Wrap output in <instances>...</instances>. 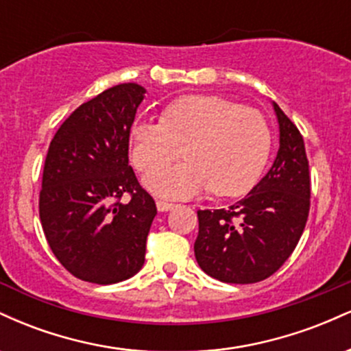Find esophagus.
<instances>
[{
	"mask_svg": "<svg viewBox=\"0 0 351 351\" xmlns=\"http://www.w3.org/2000/svg\"><path fill=\"white\" fill-rule=\"evenodd\" d=\"M156 208H158V211L165 213V211H170V209H173V208H176V204L160 199V201H156Z\"/></svg>",
	"mask_w": 351,
	"mask_h": 351,
	"instance_id": "34e87169",
	"label": "esophagus"
}]
</instances>
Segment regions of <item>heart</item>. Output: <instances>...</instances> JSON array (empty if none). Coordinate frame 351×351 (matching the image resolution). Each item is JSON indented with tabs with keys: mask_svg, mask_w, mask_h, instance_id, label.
<instances>
[{
	"mask_svg": "<svg viewBox=\"0 0 351 351\" xmlns=\"http://www.w3.org/2000/svg\"><path fill=\"white\" fill-rule=\"evenodd\" d=\"M267 120L251 107L217 95H183L165 107L162 120L136 119L130 127V156L148 171L143 183L162 198L186 199L213 189L217 196L247 193L263 175L271 153ZM185 148L189 160L178 159Z\"/></svg>",
	"mask_w": 351,
	"mask_h": 351,
	"instance_id": "obj_1",
	"label": "heart"
}]
</instances>
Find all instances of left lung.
I'll list each match as a JSON object with an SVG mask.
<instances>
[{
    "instance_id": "obj_1",
    "label": "left lung",
    "mask_w": 351,
    "mask_h": 351,
    "mask_svg": "<svg viewBox=\"0 0 351 351\" xmlns=\"http://www.w3.org/2000/svg\"><path fill=\"white\" fill-rule=\"evenodd\" d=\"M279 152L249 195L229 208L199 209L195 256L208 276L228 284L271 277L291 257L310 209V175L304 138L274 102Z\"/></svg>"
}]
</instances>
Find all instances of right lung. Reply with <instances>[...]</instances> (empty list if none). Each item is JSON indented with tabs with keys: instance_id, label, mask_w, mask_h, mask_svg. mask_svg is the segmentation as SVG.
<instances>
[{
	"instance_id": "add662e5",
	"label": "right lung",
	"mask_w": 351,
	"mask_h": 351,
	"mask_svg": "<svg viewBox=\"0 0 351 351\" xmlns=\"http://www.w3.org/2000/svg\"><path fill=\"white\" fill-rule=\"evenodd\" d=\"M145 97L119 84L82 104L56 132L39 193L51 251L80 280L117 284L142 269L156 204L128 165L130 127ZM131 196L128 204L119 201Z\"/></svg>"
}]
</instances>
